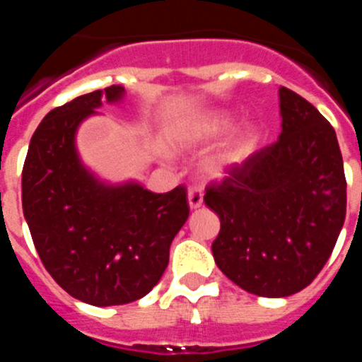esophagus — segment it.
Returning <instances> with one entry per match:
<instances>
[{
  "label": "esophagus",
  "mask_w": 362,
  "mask_h": 362,
  "mask_svg": "<svg viewBox=\"0 0 362 362\" xmlns=\"http://www.w3.org/2000/svg\"><path fill=\"white\" fill-rule=\"evenodd\" d=\"M188 203H190V209L196 210L203 204V190L201 187L194 185V187L188 188Z\"/></svg>",
  "instance_id": "esophagus-1"
}]
</instances>
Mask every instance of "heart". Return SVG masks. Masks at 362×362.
I'll return each instance as SVG.
<instances>
[{
	"instance_id": "b5f03b06",
	"label": "heart",
	"mask_w": 362,
	"mask_h": 362,
	"mask_svg": "<svg viewBox=\"0 0 362 362\" xmlns=\"http://www.w3.org/2000/svg\"><path fill=\"white\" fill-rule=\"evenodd\" d=\"M230 117L225 114H210V116H204L201 119L192 121L181 130V143L188 146L194 145H204V143H210L217 137H221L223 134L228 132L230 129ZM239 156H241V148L239 146H233V148L226 150L221 156H217L216 159H212L209 165V168L212 172H221L230 163L238 161Z\"/></svg>"
}]
</instances>
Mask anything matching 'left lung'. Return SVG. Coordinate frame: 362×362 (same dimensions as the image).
<instances>
[{"label": "left lung", "mask_w": 362, "mask_h": 362, "mask_svg": "<svg viewBox=\"0 0 362 362\" xmlns=\"http://www.w3.org/2000/svg\"><path fill=\"white\" fill-rule=\"evenodd\" d=\"M279 139L206 187L219 216V270L246 292L286 297L330 259L346 217V177L335 130L317 108L281 86Z\"/></svg>", "instance_id": "left-lung-1"}]
</instances>
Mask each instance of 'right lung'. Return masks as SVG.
Masks as SVG:
<instances>
[{"mask_svg": "<svg viewBox=\"0 0 362 362\" xmlns=\"http://www.w3.org/2000/svg\"><path fill=\"white\" fill-rule=\"evenodd\" d=\"M121 95L123 86L112 85L50 110L32 136L21 174L23 214L41 263L65 292L94 306L145 297L190 214L185 185L166 194L107 187L79 163L78 124L101 99Z\"/></svg>", "mask_w": 362, "mask_h": 362, "instance_id": "obj_1", "label": "right lung"}]
</instances>
